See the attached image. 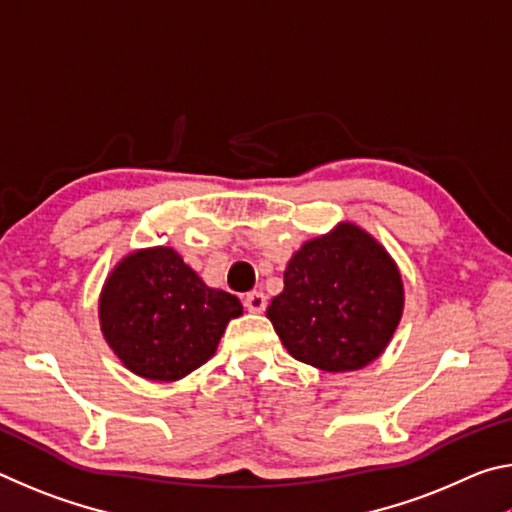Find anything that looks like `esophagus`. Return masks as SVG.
Segmentation results:
<instances>
[{
	"label": "esophagus",
	"instance_id": "esophagus-1",
	"mask_svg": "<svg viewBox=\"0 0 512 512\" xmlns=\"http://www.w3.org/2000/svg\"><path fill=\"white\" fill-rule=\"evenodd\" d=\"M244 305L248 311H253V314H262L266 309V296L262 291H250L244 296Z\"/></svg>",
	"mask_w": 512,
	"mask_h": 512
}]
</instances>
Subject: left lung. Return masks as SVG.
Returning <instances> with one entry per match:
<instances>
[{
    "label": "left lung",
    "instance_id": "1",
    "mask_svg": "<svg viewBox=\"0 0 512 512\" xmlns=\"http://www.w3.org/2000/svg\"><path fill=\"white\" fill-rule=\"evenodd\" d=\"M402 314L395 259L350 221L293 253L284 289L266 309L291 357L327 372L366 368L388 348Z\"/></svg>",
    "mask_w": 512,
    "mask_h": 512
}]
</instances>
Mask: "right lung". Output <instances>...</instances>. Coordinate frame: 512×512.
<instances>
[{
    "instance_id": "right-lung-1",
    "label": "right lung",
    "mask_w": 512,
    "mask_h": 512,
    "mask_svg": "<svg viewBox=\"0 0 512 512\" xmlns=\"http://www.w3.org/2000/svg\"><path fill=\"white\" fill-rule=\"evenodd\" d=\"M241 314L237 296L207 287L169 246L128 253L99 296L103 339L128 370L151 381H178L201 368Z\"/></svg>"
}]
</instances>
